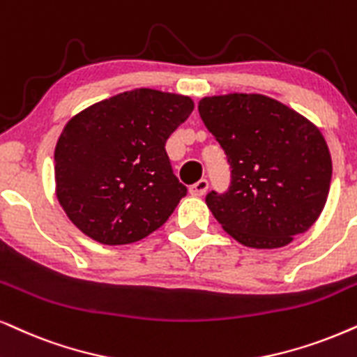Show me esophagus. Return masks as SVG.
I'll use <instances>...</instances> for the list:
<instances>
[{"instance_id": "esophagus-1", "label": "esophagus", "mask_w": 357, "mask_h": 357, "mask_svg": "<svg viewBox=\"0 0 357 357\" xmlns=\"http://www.w3.org/2000/svg\"><path fill=\"white\" fill-rule=\"evenodd\" d=\"M206 190H208V180L202 178L190 187V193H192L193 197H202V195H205Z\"/></svg>"}]
</instances>
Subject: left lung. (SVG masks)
Wrapping results in <instances>:
<instances>
[{
  "instance_id": "left-lung-1",
  "label": "left lung",
  "mask_w": 357,
  "mask_h": 357,
  "mask_svg": "<svg viewBox=\"0 0 357 357\" xmlns=\"http://www.w3.org/2000/svg\"><path fill=\"white\" fill-rule=\"evenodd\" d=\"M198 111L231 169L229 188L206 195L226 233L248 248L275 249L312 228L333 172L320 129L264 95L206 96Z\"/></svg>"
}]
</instances>
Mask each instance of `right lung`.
<instances>
[{
    "mask_svg": "<svg viewBox=\"0 0 357 357\" xmlns=\"http://www.w3.org/2000/svg\"><path fill=\"white\" fill-rule=\"evenodd\" d=\"M192 111L188 96L137 88L67 123L55 146V192L82 233L118 246L169 220L187 187L174 175L165 142Z\"/></svg>",
    "mask_w": 357,
    "mask_h": 357,
    "instance_id": "obj_1",
    "label": "right lung"
}]
</instances>
